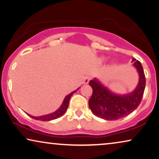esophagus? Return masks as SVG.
I'll use <instances>...</instances> for the list:
<instances>
[{
    "label": "esophagus",
    "mask_w": 159,
    "mask_h": 159,
    "mask_svg": "<svg viewBox=\"0 0 159 159\" xmlns=\"http://www.w3.org/2000/svg\"><path fill=\"white\" fill-rule=\"evenodd\" d=\"M91 80V77L90 76H86L84 79V84H87L89 82V80Z\"/></svg>",
    "instance_id": "esophagus-1"
}]
</instances>
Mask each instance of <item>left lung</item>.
<instances>
[{"instance_id": "1", "label": "left lung", "mask_w": 159, "mask_h": 159, "mask_svg": "<svg viewBox=\"0 0 159 159\" xmlns=\"http://www.w3.org/2000/svg\"><path fill=\"white\" fill-rule=\"evenodd\" d=\"M133 66L139 74V82L133 92L119 95L111 92L97 79L90 80L93 93L89 100L91 111L98 117L106 120H117L125 117L135 110L141 102L146 87V77L141 63L135 58Z\"/></svg>"}]
</instances>
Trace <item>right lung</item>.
Masks as SVG:
<instances>
[{"label": "right lung", "instance_id": "add662e5", "mask_svg": "<svg viewBox=\"0 0 159 159\" xmlns=\"http://www.w3.org/2000/svg\"><path fill=\"white\" fill-rule=\"evenodd\" d=\"M75 91H76V90L73 91V92H71L70 93H69L68 95L66 96V98H65L63 100V102H62V104H61V106H60V108L57 109L55 112L49 114V115L39 116V117H34V116H32V115H29V114H27V113L26 114H27L29 116H30L31 117L33 118V119L37 120H40V121H50V120L57 119V118L61 117L62 115H63L64 113L66 112L67 109H68V107L69 101H70L71 96H72L73 93L75 92Z\"/></svg>", "mask_w": 159, "mask_h": 159}]
</instances>
